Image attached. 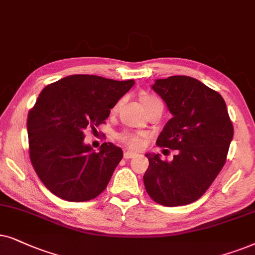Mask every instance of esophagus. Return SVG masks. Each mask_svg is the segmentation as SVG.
<instances>
[{"instance_id":"obj_1","label":"esophagus","mask_w":255,"mask_h":255,"mask_svg":"<svg viewBox=\"0 0 255 255\" xmlns=\"http://www.w3.org/2000/svg\"><path fill=\"white\" fill-rule=\"evenodd\" d=\"M135 156H136V154H135V152H133V151H125V154H124V157L127 158V159L133 158V157H135Z\"/></svg>"}]
</instances>
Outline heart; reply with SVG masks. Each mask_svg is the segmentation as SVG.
I'll use <instances>...</instances> for the list:
<instances>
[{
  "label": "heart",
  "instance_id": "heart-1",
  "mask_svg": "<svg viewBox=\"0 0 255 255\" xmlns=\"http://www.w3.org/2000/svg\"><path fill=\"white\" fill-rule=\"evenodd\" d=\"M154 100H158V99H157V98L151 97V96L143 97V98H142V104H143V106H144V105L151 103V101H154ZM117 107H115V108H117ZM117 138L121 142V143L126 144L127 147H129V148L137 149L142 145L141 135H138L136 133H133V131H128V130L121 131V133H119L117 135Z\"/></svg>",
  "mask_w": 255,
  "mask_h": 255
}]
</instances>
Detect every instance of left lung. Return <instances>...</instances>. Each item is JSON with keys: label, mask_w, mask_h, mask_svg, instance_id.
Listing matches in <instances>:
<instances>
[{"label": "left lung", "mask_w": 255, "mask_h": 255, "mask_svg": "<svg viewBox=\"0 0 255 255\" xmlns=\"http://www.w3.org/2000/svg\"><path fill=\"white\" fill-rule=\"evenodd\" d=\"M151 88L172 114L156 144L177 154L171 162L145 155V190L161 205L190 204L204 195L226 162L233 138L226 104L218 92L188 76L157 79Z\"/></svg>", "instance_id": "left-lung-1"}]
</instances>
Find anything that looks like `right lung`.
<instances>
[{"mask_svg": "<svg viewBox=\"0 0 255 255\" xmlns=\"http://www.w3.org/2000/svg\"><path fill=\"white\" fill-rule=\"evenodd\" d=\"M134 84L73 74L43 88L28 114L29 154L36 174L53 195L87 202L106 189L124 152L111 142L93 150L84 143V131L105 124Z\"/></svg>", "mask_w": 255, "mask_h": 255, "instance_id": "right-lung-1", "label": "right lung"}]
</instances>
